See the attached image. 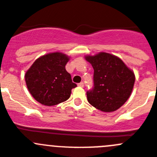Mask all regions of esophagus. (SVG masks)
Instances as JSON below:
<instances>
[{"mask_svg":"<svg viewBox=\"0 0 157 157\" xmlns=\"http://www.w3.org/2000/svg\"><path fill=\"white\" fill-rule=\"evenodd\" d=\"M78 86H80V87H83V86H84V83H83L82 82L78 83Z\"/></svg>","mask_w":157,"mask_h":157,"instance_id":"esophagus-1","label":"esophagus"}]
</instances>
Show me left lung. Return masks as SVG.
Masks as SVG:
<instances>
[{
    "mask_svg": "<svg viewBox=\"0 0 157 157\" xmlns=\"http://www.w3.org/2000/svg\"><path fill=\"white\" fill-rule=\"evenodd\" d=\"M85 58L94 69V86L86 93L88 102L101 111L117 110L130 97L136 80L134 72L121 59L108 53Z\"/></svg>",
    "mask_w": 157,
    "mask_h": 157,
    "instance_id": "8db88e82",
    "label": "left lung"
}]
</instances>
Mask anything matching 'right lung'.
Segmentation results:
<instances>
[{
  "mask_svg": "<svg viewBox=\"0 0 157 157\" xmlns=\"http://www.w3.org/2000/svg\"><path fill=\"white\" fill-rule=\"evenodd\" d=\"M69 57L60 52L39 57L25 75L27 88L34 99L45 106L66 101L77 85L65 69Z\"/></svg>",
  "mask_w": 157,
  "mask_h": 157,
  "instance_id": "add662e5",
  "label": "right lung"
}]
</instances>
